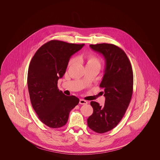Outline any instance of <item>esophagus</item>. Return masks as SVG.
<instances>
[{
	"label": "esophagus",
	"mask_w": 160,
	"mask_h": 160,
	"mask_svg": "<svg viewBox=\"0 0 160 160\" xmlns=\"http://www.w3.org/2000/svg\"><path fill=\"white\" fill-rule=\"evenodd\" d=\"M79 103L80 104H88V101H86V100H84V99H80V101H79Z\"/></svg>",
	"instance_id": "1"
}]
</instances>
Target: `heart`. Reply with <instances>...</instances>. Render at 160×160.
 Masks as SVG:
<instances>
[{"instance_id":"1","label":"heart","mask_w":160,"mask_h":160,"mask_svg":"<svg viewBox=\"0 0 160 160\" xmlns=\"http://www.w3.org/2000/svg\"><path fill=\"white\" fill-rule=\"evenodd\" d=\"M76 58H71L68 62V65H71L76 62ZM86 67H101V60L99 58L93 54H89L86 56Z\"/></svg>"}]
</instances>
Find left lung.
<instances>
[{
	"label": "left lung",
	"instance_id": "8db88e82",
	"mask_svg": "<svg viewBox=\"0 0 160 160\" xmlns=\"http://www.w3.org/2000/svg\"><path fill=\"white\" fill-rule=\"evenodd\" d=\"M92 50L102 54L106 69L99 85L104 89V106L91 101L93 112L88 125L97 133H104L121 121L129 106L133 91V72L128 58L122 48L112 44H91Z\"/></svg>",
	"mask_w": 160,
	"mask_h": 160
}]
</instances>
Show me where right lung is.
Segmentation results:
<instances>
[{
	"instance_id": "add662e5",
	"label": "right lung",
	"mask_w": 160,
	"mask_h": 160,
	"mask_svg": "<svg viewBox=\"0 0 160 160\" xmlns=\"http://www.w3.org/2000/svg\"><path fill=\"white\" fill-rule=\"evenodd\" d=\"M84 44L51 40L41 46L33 56L28 74L31 104L40 121L52 128L64 126L71 110L79 99L59 91L58 81L65 73L71 56Z\"/></svg>"
}]
</instances>
